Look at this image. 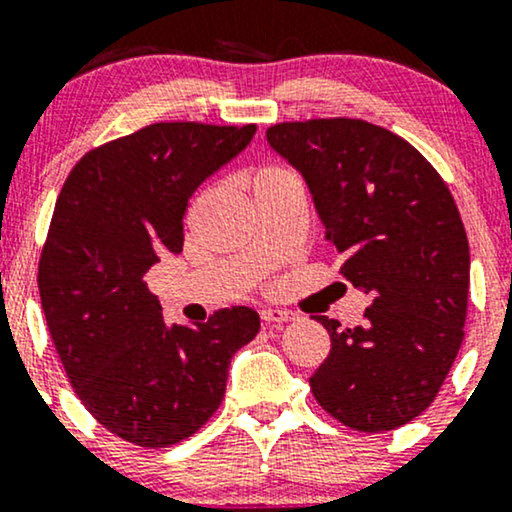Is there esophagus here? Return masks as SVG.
I'll use <instances>...</instances> for the list:
<instances>
[{"instance_id": "esophagus-1", "label": "esophagus", "mask_w": 512, "mask_h": 512, "mask_svg": "<svg viewBox=\"0 0 512 512\" xmlns=\"http://www.w3.org/2000/svg\"><path fill=\"white\" fill-rule=\"evenodd\" d=\"M260 315L267 325H284V322L298 320V313H293V310H281V308H264Z\"/></svg>"}]
</instances>
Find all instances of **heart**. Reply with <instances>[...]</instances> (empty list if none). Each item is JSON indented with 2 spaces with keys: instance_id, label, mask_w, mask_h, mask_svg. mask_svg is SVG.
Wrapping results in <instances>:
<instances>
[{
  "instance_id": "heart-1",
  "label": "heart",
  "mask_w": 512,
  "mask_h": 512,
  "mask_svg": "<svg viewBox=\"0 0 512 512\" xmlns=\"http://www.w3.org/2000/svg\"><path fill=\"white\" fill-rule=\"evenodd\" d=\"M276 170H281V168H264V170H260V175H269V173H276ZM260 175H257V178H260Z\"/></svg>"
}]
</instances>
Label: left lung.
I'll return each mask as SVG.
<instances>
[{
	"label": "left lung",
	"instance_id": "left-lung-1",
	"mask_svg": "<svg viewBox=\"0 0 512 512\" xmlns=\"http://www.w3.org/2000/svg\"><path fill=\"white\" fill-rule=\"evenodd\" d=\"M267 139L313 192L339 274L370 293L363 325L330 332L310 390L339 424L383 433L426 411L464 339L469 243L440 173L390 129L354 117L279 122Z\"/></svg>",
	"mask_w": 512,
	"mask_h": 512
}]
</instances>
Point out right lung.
<instances>
[{
    "instance_id": "add662e5",
    "label": "right lung",
    "mask_w": 512,
    "mask_h": 512,
    "mask_svg": "<svg viewBox=\"0 0 512 512\" xmlns=\"http://www.w3.org/2000/svg\"><path fill=\"white\" fill-rule=\"evenodd\" d=\"M255 129L156 122L81 156L57 197L38 262L52 344L88 414L139 448L195 436L221 407L233 354L260 332L245 305L168 327L144 281L163 252H182L192 192Z\"/></svg>"
}]
</instances>
